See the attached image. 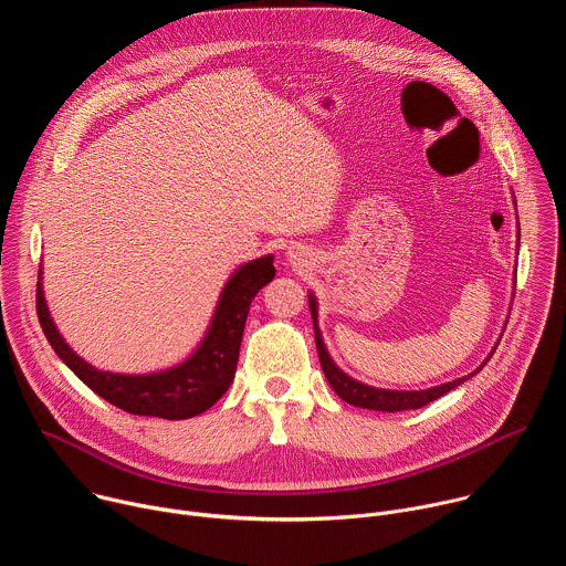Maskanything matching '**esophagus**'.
<instances>
[{
  "instance_id": "obj_1",
  "label": "esophagus",
  "mask_w": 566,
  "mask_h": 566,
  "mask_svg": "<svg viewBox=\"0 0 566 566\" xmlns=\"http://www.w3.org/2000/svg\"><path fill=\"white\" fill-rule=\"evenodd\" d=\"M289 255H291L293 260H300V258H297V249H291V251H289Z\"/></svg>"
}]
</instances>
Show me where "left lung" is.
<instances>
[{
    "label": "left lung",
    "instance_id": "1",
    "mask_svg": "<svg viewBox=\"0 0 566 566\" xmlns=\"http://www.w3.org/2000/svg\"><path fill=\"white\" fill-rule=\"evenodd\" d=\"M520 227V224H517ZM520 233V231H517ZM308 306H311V315H313V328H315V346H317V355H319V364H322V370L326 375V380L331 385V389L348 405L353 407H359V409H373V411H387V413H396V411H409V409H420V407H427L429 402L442 398L444 394L453 391L455 387H460L462 382H467L469 378H473L475 373L482 370V366L491 359V355L495 353V348L491 350V355L484 359L482 366H478L471 375H464V378L460 380H453V382H447V385H440V387H433V389H424V391H387V389H375V387H366L353 378H348V375L344 370H339L335 366V361L331 359L324 342H322V333L317 328V302L313 297V293H308Z\"/></svg>",
    "mask_w": 566,
    "mask_h": 566
}]
</instances>
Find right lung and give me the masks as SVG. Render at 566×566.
<instances>
[{"label": "right lung", "mask_w": 566, "mask_h": 566, "mask_svg": "<svg viewBox=\"0 0 566 566\" xmlns=\"http://www.w3.org/2000/svg\"><path fill=\"white\" fill-rule=\"evenodd\" d=\"M42 277V273H40ZM275 277L273 255L258 258L240 266L227 282L211 326L196 348L181 364L146 375H124L99 370L84 361L60 335L46 300L42 282H38V317L46 339L60 359L93 389L99 398L133 416L188 420L211 409L231 387L238 368L242 333L253 297Z\"/></svg>", "instance_id": "obj_1"}]
</instances>
